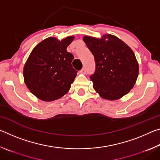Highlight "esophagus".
Instances as JSON below:
<instances>
[{
    "label": "esophagus",
    "mask_w": 160,
    "mask_h": 160,
    "mask_svg": "<svg viewBox=\"0 0 160 160\" xmlns=\"http://www.w3.org/2000/svg\"><path fill=\"white\" fill-rule=\"evenodd\" d=\"M80 72H81V73H83V74H85V73H86V69H85V68H82V69L80 70Z\"/></svg>",
    "instance_id": "esophagus-1"
}]
</instances>
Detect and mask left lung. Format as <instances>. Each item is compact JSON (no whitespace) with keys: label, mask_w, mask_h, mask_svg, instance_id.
<instances>
[{"label":"left lung","mask_w":160,"mask_h":160,"mask_svg":"<svg viewBox=\"0 0 160 160\" xmlns=\"http://www.w3.org/2000/svg\"><path fill=\"white\" fill-rule=\"evenodd\" d=\"M83 40L95 61V71L90 78L97 92L108 100L118 99L128 94L139 71L131 48L112 34H104L101 39L85 36Z\"/></svg>","instance_id":"left-lung-1"}]
</instances>
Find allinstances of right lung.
<instances>
[{"label":"right lung","instance_id":"1","mask_svg":"<svg viewBox=\"0 0 160 160\" xmlns=\"http://www.w3.org/2000/svg\"><path fill=\"white\" fill-rule=\"evenodd\" d=\"M73 39V36L61 41L48 37L32 50L24 66L23 76L28 88L37 98L53 101L69 91L78 72L71 64L74 56L66 50Z\"/></svg>","mask_w":160,"mask_h":160}]
</instances>
